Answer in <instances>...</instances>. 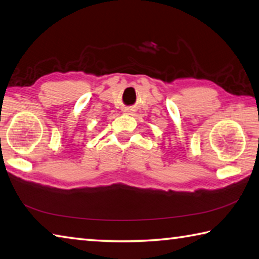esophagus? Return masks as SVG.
<instances>
[{
    "label": "esophagus",
    "instance_id": "1",
    "mask_svg": "<svg viewBox=\"0 0 259 259\" xmlns=\"http://www.w3.org/2000/svg\"><path fill=\"white\" fill-rule=\"evenodd\" d=\"M124 112H126V113H129V112H130V110H129V109H125V110H124Z\"/></svg>",
    "mask_w": 259,
    "mask_h": 259
}]
</instances>
